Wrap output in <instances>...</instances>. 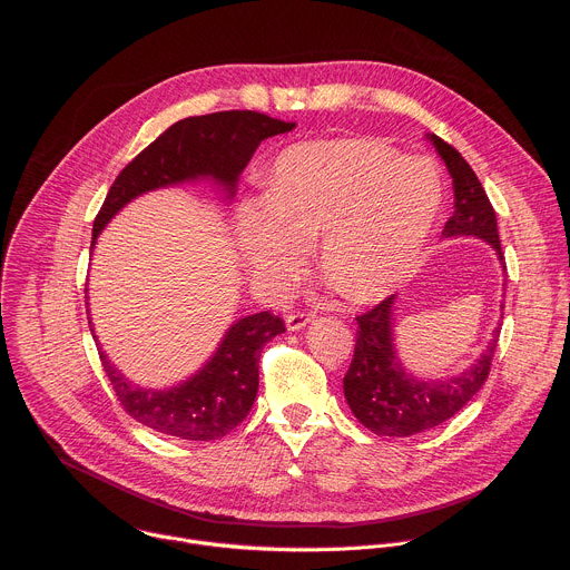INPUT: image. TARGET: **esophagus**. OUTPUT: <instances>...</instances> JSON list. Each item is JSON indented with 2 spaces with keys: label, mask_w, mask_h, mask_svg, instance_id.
<instances>
[{
  "label": "esophagus",
  "mask_w": 570,
  "mask_h": 570,
  "mask_svg": "<svg viewBox=\"0 0 570 570\" xmlns=\"http://www.w3.org/2000/svg\"><path fill=\"white\" fill-rule=\"evenodd\" d=\"M313 311H295V313H291L288 317H286V324H288V330L291 332H297V330H302V327H306V324L313 320Z\"/></svg>",
  "instance_id": "esophagus-1"
}]
</instances>
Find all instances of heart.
I'll list each match as a JSON object with an SVG mask.
<instances>
[{"label": "heart", "instance_id": "b5f03b06", "mask_svg": "<svg viewBox=\"0 0 570 570\" xmlns=\"http://www.w3.org/2000/svg\"><path fill=\"white\" fill-rule=\"evenodd\" d=\"M442 203L426 157H399L370 139H320L279 153L262 200L236 212L243 264L264 284L306 268L320 236V268L354 302L394 291L422 262Z\"/></svg>", "mask_w": 570, "mask_h": 570}]
</instances>
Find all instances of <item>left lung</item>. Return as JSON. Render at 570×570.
I'll return each mask as SVG.
<instances>
[{
  "instance_id": "left-lung-1",
  "label": "left lung",
  "mask_w": 570,
  "mask_h": 570,
  "mask_svg": "<svg viewBox=\"0 0 570 570\" xmlns=\"http://www.w3.org/2000/svg\"><path fill=\"white\" fill-rule=\"evenodd\" d=\"M429 139L442 155L453 178L455 209L444 225V234H464L490 240L505 268L497 212L490 198H487L478 176L451 144L438 135H429ZM392 304L394 295L356 315L358 332L354 358L345 374L343 387L352 413L365 429L376 435L409 438L444 424L475 396L487 376H490L499 330L494 332V341L487 345L482 356L460 376L433 383L417 381L411 374H405L396 363L392 343Z\"/></svg>"
}]
</instances>
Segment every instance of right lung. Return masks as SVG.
I'll return each instance as SVG.
<instances>
[{
    "mask_svg": "<svg viewBox=\"0 0 570 570\" xmlns=\"http://www.w3.org/2000/svg\"><path fill=\"white\" fill-rule=\"evenodd\" d=\"M293 121L255 110H227L176 121L148 144L112 183L92 227V246L108 220L144 191L196 178H214L229 196L257 146L293 130ZM284 320L262 311L234 322L212 361L171 390H141L128 383L99 347L104 372L124 411L139 424L178 440H220L248 417L259 390V356L284 334ZM97 343V336H95Z\"/></svg>",
    "mask_w": 570,
    "mask_h": 570,
    "instance_id": "right-lung-1",
    "label": "right lung"
}]
</instances>
